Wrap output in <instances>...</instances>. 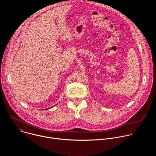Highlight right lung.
Returning a JSON list of instances; mask_svg holds the SVG:
<instances>
[{"label":"right lung","mask_w":156,"mask_h":156,"mask_svg":"<svg viewBox=\"0 0 156 156\" xmlns=\"http://www.w3.org/2000/svg\"><path fill=\"white\" fill-rule=\"evenodd\" d=\"M47 109H48V108H47ZM45 110H46V109H45Z\"/></svg>","instance_id":"add662e5"}]
</instances>
